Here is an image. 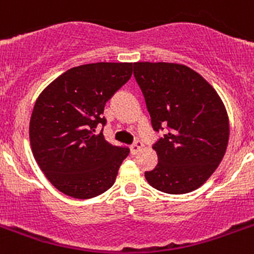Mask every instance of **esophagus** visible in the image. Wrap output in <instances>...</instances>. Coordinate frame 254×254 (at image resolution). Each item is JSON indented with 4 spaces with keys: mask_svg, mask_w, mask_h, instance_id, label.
<instances>
[{
    "mask_svg": "<svg viewBox=\"0 0 254 254\" xmlns=\"http://www.w3.org/2000/svg\"><path fill=\"white\" fill-rule=\"evenodd\" d=\"M141 147H143V143H141L140 140H135L132 145H131V153H132V155H136Z\"/></svg>",
    "mask_w": 254,
    "mask_h": 254,
    "instance_id": "34e87169",
    "label": "esophagus"
}]
</instances>
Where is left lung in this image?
Returning a JSON list of instances; mask_svg holds the SVG:
<instances>
[{
	"label": "left lung",
	"mask_w": 254,
	"mask_h": 254,
	"mask_svg": "<svg viewBox=\"0 0 254 254\" xmlns=\"http://www.w3.org/2000/svg\"><path fill=\"white\" fill-rule=\"evenodd\" d=\"M159 164L145 178L168 194H186L207 181L226 153L230 123L215 89L195 70L173 63H135Z\"/></svg>",
	"instance_id": "8db88e82"
}]
</instances>
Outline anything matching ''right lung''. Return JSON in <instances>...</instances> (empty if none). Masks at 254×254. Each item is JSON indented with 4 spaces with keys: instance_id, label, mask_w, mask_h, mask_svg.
<instances>
[{
    "instance_id": "obj_1",
    "label": "right lung",
    "mask_w": 254,
    "mask_h": 254,
    "mask_svg": "<svg viewBox=\"0 0 254 254\" xmlns=\"http://www.w3.org/2000/svg\"><path fill=\"white\" fill-rule=\"evenodd\" d=\"M131 74L132 63L74 66L36 99L30 121L32 153L48 181L66 195L89 199L114 185L129 148L105 140L102 114L107 101Z\"/></svg>"
}]
</instances>
